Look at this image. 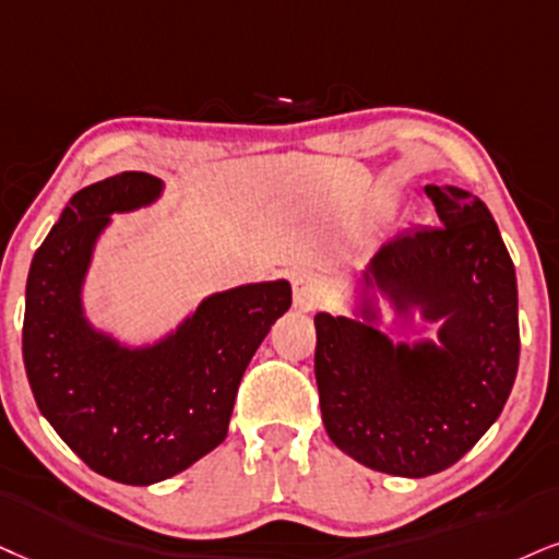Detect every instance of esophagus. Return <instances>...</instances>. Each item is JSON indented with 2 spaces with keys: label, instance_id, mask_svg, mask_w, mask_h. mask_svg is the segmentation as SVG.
Returning <instances> with one entry per match:
<instances>
[{
  "label": "esophagus",
  "instance_id": "34e87169",
  "mask_svg": "<svg viewBox=\"0 0 559 559\" xmlns=\"http://www.w3.org/2000/svg\"><path fill=\"white\" fill-rule=\"evenodd\" d=\"M293 300H295V308H300V311H313V308L323 300V280L319 274L306 272V269L295 272Z\"/></svg>",
  "mask_w": 559,
  "mask_h": 559
}]
</instances>
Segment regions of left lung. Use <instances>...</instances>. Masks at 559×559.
<instances>
[{
    "label": "left lung",
    "instance_id": "8db88e82",
    "mask_svg": "<svg viewBox=\"0 0 559 559\" xmlns=\"http://www.w3.org/2000/svg\"><path fill=\"white\" fill-rule=\"evenodd\" d=\"M438 227L406 233L357 277L355 316L316 313V383L332 443L368 469L430 477L490 430L519 370L515 269L485 202L425 186ZM383 297L397 318L438 322L439 342L394 343L377 329Z\"/></svg>",
    "mask_w": 559,
    "mask_h": 559
}]
</instances>
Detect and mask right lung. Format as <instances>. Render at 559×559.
<instances>
[{
	"instance_id": "1",
	"label": "right lung",
	"mask_w": 559,
	"mask_h": 559,
	"mask_svg": "<svg viewBox=\"0 0 559 559\" xmlns=\"http://www.w3.org/2000/svg\"><path fill=\"white\" fill-rule=\"evenodd\" d=\"M160 178L127 170L69 199L33 257L23 360L36 404L93 472L155 485L189 469L227 436L240 378L272 323L290 308L287 280L210 295L153 344L95 329L82 287L111 215L163 197Z\"/></svg>"
}]
</instances>
